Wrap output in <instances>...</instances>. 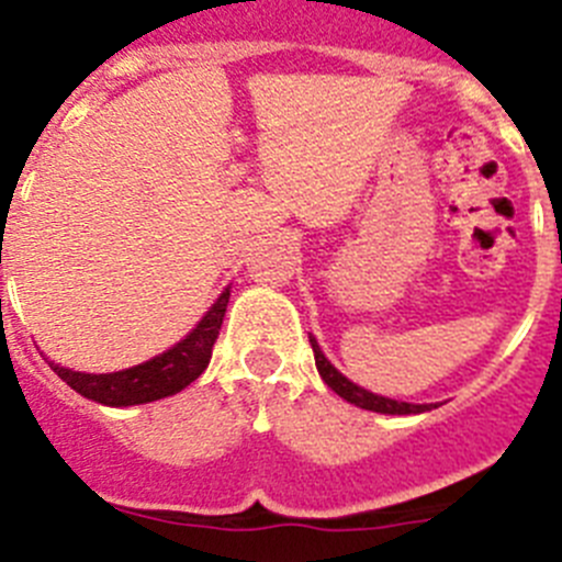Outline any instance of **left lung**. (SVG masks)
Listing matches in <instances>:
<instances>
[{
  "mask_svg": "<svg viewBox=\"0 0 562 562\" xmlns=\"http://www.w3.org/2000/svg\"><path fill=\"white\" fill-rule=\"evenodd\" d=\"M308 342H312V351H315V364H317V370H321L323 382H326L328 387L339 395V398L348 401V404H357V406H362V409H370V412H384V415H418V412L431 409V404H406V401L384 398V395H373V393H368V390L357 387V384L348 382V379H345V375L339 373V370L334 368L326 357H323L321 345H317L315 339L308 337Z\"/></svg>",
  "mask_w": 562,
  "mask_h": 562,
  "instance_id": "8db88e82",
  "label": "left lung"
}]
</instances>
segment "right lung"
<instances>
[{
    "label": "right lung",
    "instance_id": "add662e5",
    "mask_svg": "<svg viewBox=\"0 0 562 562\" xmlns=\"http://www.w3.org/2000/svg\"><path fill=\"white\" fill-rule=\"evenodd\" d=\"M228 297L231 290H225L217 297V303L209 308V315L198 323V328L187 339H180L167 353L150 359V362L136 364V368L120 370V373H77V370L60 368L55 362L49 364H53L55 373L71 390L97 401V404L131 406L167 398V395H175L183 387H189L209 368L211 348H214L220 337Z\"/></svg>",
    "mask_w": 562,
    "mask_h": 562
}]
</instances>
